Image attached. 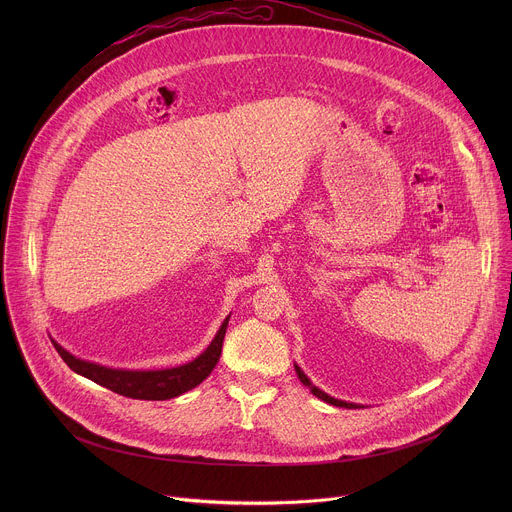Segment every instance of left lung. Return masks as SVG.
<instances>
[{
	"label": "left lung",
	"mask_w": 512,
	"mask_h": 512,
	"mask_svg": "<svg viewBox=\"0 0 512 512\" xmlns=\"http://www.w3.org/2000/svg\"><path fill=\"white\" fill-rule=\"evenodd\" d=\"M296 373H298V379L318 397V399H322V401H326V403H330V405H336V407H346V409H358V405H354V403H346V401H340V399H334V397H330V395H326L324 391H320L318 387H314L312 383H310V379L304 375V371L300 369V367H296Z\"/></svg>",
	"instance_id": "1"
}]
</instances>
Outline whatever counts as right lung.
<instances>
[{
    "label": "right lung",
    "mask_w": 512,
    "mask_h": 512,
    "mask_svg": "<svg viewBox=\"0 0 512 512\" xmlns=\"http://www.w3.org/2000/svg\"><path fill=\"white\" fill-rule=\"evenodd\" d=\"M227 324L229 318L223 322L221 330L214 336L210 346L192 362L182 364V367L176 369H166V371H115V369H105L99 367V364L75 358L68 354L64 348H60L56 342L54 348L60 354V358L68 364V369L75 373L95 381L101 387H107L109 391L131 397V399H143V401H166L172 397H178L196 385H200L216 367L218 358H221L223 352V340L227 334Z\"/></svg>",
    "instance_id": "right-lung-1"
}]
</instances>
